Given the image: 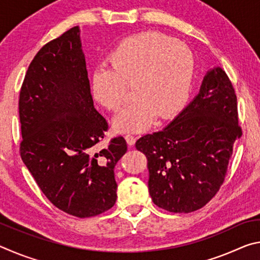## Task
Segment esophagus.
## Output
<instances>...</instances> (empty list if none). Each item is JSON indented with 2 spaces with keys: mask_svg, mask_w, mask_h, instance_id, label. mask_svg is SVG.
<instances>
[{
  "mask_svg": "<svg viewBox=\"0 0 260 260\" xmlns=\"http://www.w3.org/2000/svg\"><path fill=\"white\" fill-rule=\"evenodd\" d=\"M125 139H126V141H127V144H128L129 147H133V146H134V143H135V141H136V138H135L134 135L127 134V135L125 136Z\"/></svg>",
  "mask_w": 260,
  "mask_h": 260,
  "instance_id": "obj_1",
  "label": "esophagus"
}]
</instances>
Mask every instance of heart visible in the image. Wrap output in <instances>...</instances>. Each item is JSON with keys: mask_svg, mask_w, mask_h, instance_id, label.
<instances>
[{"mask_svg": "<svg viewBox=\"0 0 260 260\" xmlns=\"http://www.w3.org/2000/svg\"><path fill=\"white\" fill-rule=\"evenodd\" d=\"M109 67L96 68L90 78L94 99L104 108L119 110L127 85L134 83L133 103L114 118L118 132H141L166 118L186 102L195 74V58L182 42L147 32L121 41L110 54Z\"/></svg>", "mask_w": 260, "mask_h": 260, "instance_id": "b5f03b06", "label": "heart"}]
</instances>
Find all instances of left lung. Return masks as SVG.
<instances>
[{
  "instance_id": "left-lung-1",
  "label": "left lung",
  "mask_w": 260,
  "mask_h": 260,
  "mask_svg": "<svg viewBox=\"0 0 260 260\" xmlns=\"http://www.w3.org/2000/svg\"><path fill=\"white\" fill-rule=\"evenodd\" d=\"M241 136L235 90L226 72L214 68L196 98L165 128L136 141L148 160L153 203L174 213L203 208L223 183Z\"/></svg>"
}]
</instances>
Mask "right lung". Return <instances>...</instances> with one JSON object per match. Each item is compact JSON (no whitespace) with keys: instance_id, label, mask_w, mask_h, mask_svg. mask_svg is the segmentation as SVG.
Instances as JSON below:
<instances>
[{"instance_id":"add662e5","label":"right lung","mask_w":260,"mask_h":260,"mask_svg":"<svg viewBox=\"0 0 260 260\" xmlns=\"http://www.w3.org/2000/svg\"><path fill=\"white\" fill-rule=\"evenodd\" d=\"M20 156L56 208L89 218L117 200L114 166L127 151L122 136L96 144L108 131L94 108L79 26L43 46L30 61L19 95Z\"/></svg>"}]
</instances>
